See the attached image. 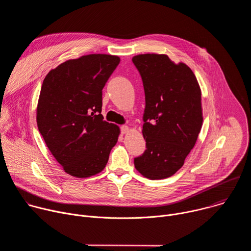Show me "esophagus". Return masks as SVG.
<instances>
[{
	"label": "esophagus",
	"instance_id": "1",
	"mask_svg": "<svg viewBox=\"0 0 251 251\" xmlns=\"http://www.w3.org/2000/svg\"><path fill=\"white\" fill-rule=\"evenodd\" d=\"M120 130H121L122 134H126L129 131V127L126 125H122V126H120Z\"/></svg>",
	"mask_w": 251,
	"mask_h": 251
}]
</instances>
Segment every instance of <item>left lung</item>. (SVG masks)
Returning <instances> with one entry per match:
<instances>
[{"label":"left lung","mask_w":251,"mask_h":251,"mask_svg":"<svg viewBox=\"0 0 251 251\" xmlns=\"http://www.w3.org/2000/svg\"><path fill=\"white\" fill-rule=\"evenodd\" d=\"M132 61L142 78L146 106V150L135 168L151 180L173 176L194 148L202 124L201 93L192 69L166 54H139Z\"/></svg>","instance_id":"left-lung-1"}]
</instances>
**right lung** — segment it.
Returning a JSON list of instances; mask_svg holds the SVG:
<instances>
[{"instance_id":"obj_1","label":"right lung","mask_w":251,"mask_h":251,"mask_svg":"<svg viewBox=\"0 0 251 251\" xmlns=\"http://www.w3.org/2000/svg\"><path fill=\"white\" fill-rule=\"evenodd\" d=\"M120 62L110 54H88L50 70L44 79L37 122L48 148L74 176L100 173L120 133L103 120L102 89Z\"/></svg>"}]
</instances>
